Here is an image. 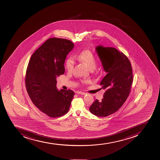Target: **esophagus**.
Instances as JSON below:
<instances>
[{"instance_id": "34e87169", "label": "esophagus", "mask_w": 160, "mask_h": 160, "mask_svg": "<svg viewBox=\"0 0 160 160\" xmlns=\"http://www.w3.org/2000/svg\"><path fill=\"white\" fill-rule=\"evenodd\" d=\"M76 93L77 94H79L81 95H85L87 93H85V92H81V91H77L76 92Z\"/></svg>"}]
</instances>
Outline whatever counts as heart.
Listing matches in <instances>:
<instances>
[{
    "instance_id": "1",
    "label": "heart",
    "mask_w": 160,
    "mask_h": 160,
    "mask_svg": "<svg viewBox=\"0 0 160 160\" xmlns=\"http://www.w3.org/2000/svg\"><path fill=\"white\" fill-rule=\"evenodd\" d=\"M75 58L81 62H83L91 70H93L96 67L97 59L93 52L90 50H85L75 55ZM75 59L73 57H70L66 62L65 67L67 71L72 72L75 66ZM90 82L89 80L83 79L81 80L82 84H85Z\"/></svg>"
}]
</instances>
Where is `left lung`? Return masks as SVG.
Instances as JSON below:
<instances>
[{
    "instance_id": "8db88e82",
    "label": "left lung",
    "mask_w": 160,
    "mask_h": 160,
    "mask_svg": "<svg viewBox=\"0 0 160 160\" xmlns=\"http://www.w3.org/2000/svg\"><path fill=\"white\" fill-rule=\"evenodd\" d=\"M96 50L107 72L100 83L106 91L101 102L96 99L90 111L99 117H106L117 112L129 96L133 81L132 68L126 55L116 48L99 46Z\"/></svg>"
}]
</instances>
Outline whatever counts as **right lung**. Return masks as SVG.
<instances>
[{
	"mask_svg": "<svg viewBox=\"0 0 160 160\" xmlns=\"http://www.w3.org/2000/svg\"><path fill=\"white\" fill-rule=\"evenodd\" d=\"M73 47L69 40L49 38L29 59L25 79L26 90L35 106L50 117L66 114L75 95L70 89L58 91L56 87V78L65 72L66 58Z\"/></svg>",
	"mask_w": 160,
	"mask_h": 160,
	"instance_id": "add662e5",
	"label": "right lung"
}]
</instances>
